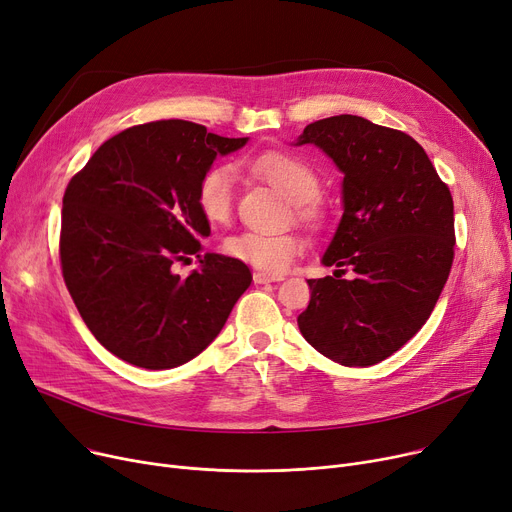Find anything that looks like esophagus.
Here are the masks:
<instances>
[{"mask_svg":"<svg viewBox=\"0 0 512 512\" xmlns=\"http://www.w3.org/2000/svg\"><path fill=\"white\" fill-rule=\"evenodd\" d=\"M280 280H284V278L278 276V274H267V272H255L253 274L255 284H270V282H280Z\"/></svg>","mask_w":512,"mask_h":512,"instance_id":"1","label":"esophagus"}]
</instances>
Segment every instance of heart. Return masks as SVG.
I'll return each instance as SVG.
<instances>
[{"mask_svg":"<svg viewBox=\"0 0 512 512\" xmlns=\"http://www.w3.org/2000/svg\"><path fill=\"white\" fill-rule=\"evenodd\" d=\"M251 168L261 174L272 186L299 205L305 218H315L317 211L311 201L319 195V176L307 161L286 153H263L251 159ZM236 172L228 164L209 168L197 186V203L203 218L209 224H224L230 220L234 207ZM224 249L230 257L245 261L257 270L280 274L305 249V240L299 232H257L245 230L224 240Z\"/></svg>","mask_w":512,"mask_h":512,"instance_id":"heart-1","label":"heart"}]
</instances>
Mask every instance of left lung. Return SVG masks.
<instances>
[{"label":"left lung","instance_id":"left-lung-1","mask_svg":"<svg viewBox=\"0 0 512 512\" xmlns=\"http://www.w3.org/2000/svg\"><path fill=\"white\" fill-rule=\"evenodd\" d=\"M297 145L319 147L344 174V211L321 257L336 270L307 280L299 330L340 365H375L421 330L440 299L454 257L452 195L415 139L361 116L317 120Z\"/></svg>","mask_w":512,"mask_h":512}]
</instances>
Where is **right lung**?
I'll use <instances>...</instances> for the list:
<instances>
[{"label": "right lung", "instance_id": "1", "mask_svg": "<svg viewBox=\"0 0 512 512\" xmlns=\"http://www.w3.org/2000/svg\"><path fill=\"white\" fill-rule=\"evenodd\" d=\"M186 120H159L107 139L68 184L60 259L91 334L118 359L172 369L215 340L251 286L240 259L201 253L211 234L197 186L218 155L247 145ZM200 259L186 279L176 260Z\"/></svg>", "mask_w": 512, "mask_h": 512}]
</instances>
